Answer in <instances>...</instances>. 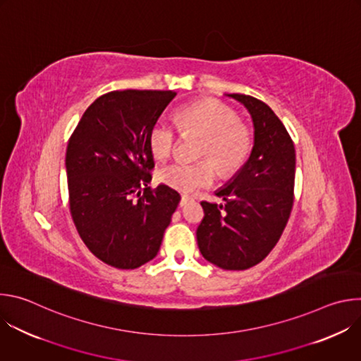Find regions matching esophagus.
Returning <instances> with one entry per match:
<instances>
[{"mask_svg": "<svg viewBox=\"0 0 361 361\" xmlns=\"http://www.w3.org/2000/svg\"><path fill=\"white\" fill-rule=\"evenodd\" d=\"M194 198L192 197H190V195H181V201H180V205L183 207V205H185V204H188V202H191Z\"/></svg>", "mask_w": 361, "mask_h": 361, "instance_id": "34e87169", "label": "esophagus"}]
</instances>
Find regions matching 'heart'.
Segmentation results:
<instances>
[{
	"label": "heart",
	"mask_w": 361,
	"mask_h": 361,
	"mask_svg": "<svg viewBox=\"0 0 361 361\" xmlns=\"http://www.w3.org/2000/svg\"><path fill=\"white\" fill-rule=\"evenodd\" d=\"M176 124L183 135L201 138L198 156L209 157L223 176L238 171L247 161L252 148L251 130L238 121L230 107L214 99H202L184 106L176 113ZM176 145L174 130L163 123L152 126L148 147L157 160L171 156ZM210 160L195 164L174 163L161 169L159 181L183 192H191L214 183L216 169Z\"/></svg>",
	"instance_id": "b5f03b06"
}]
</instances>
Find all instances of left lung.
Returning <instances> with one entry per match:
<instances>
[{
    "mask_svg": "<svg viewBox=\"0 0 361 361\" xmlns=\"http://www.w3.org/2000/svg\"><path fill=\"white\" fill-rule=\"evenodd\" d=\"M252 120L254 142L244 166L216 191L223 204L201 201L197 244L207 262L247 270L263 262L280 240L293 209L295 149L274 111L263 101L227 94Z\"/></svg>",
    "mask_w": 361,
    "mask_h": 361,
    "instance_id": "1",
    "label": "left lung"
}]
</instances>
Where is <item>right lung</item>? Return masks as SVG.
Returning <instances> with one entry per match:
<instances>
[{"label":"right lung","mask_w":361,"mask_h":361,"mask_svg":"<svg viewBox=\"0 0 361 361\" xmlns=\"http://www.w3.org/2000/svg\"><path fill=\"white\" fill-rule=\"evenodd\" d=\"M176 95L147 90L101 95L68 141L73 221L88 250L116 269L133 270L157 255L181 200L166 184L148 187L154 167L148 134Z\"/></svg>","instance_id":"right-lung-1"}]
</instances>
